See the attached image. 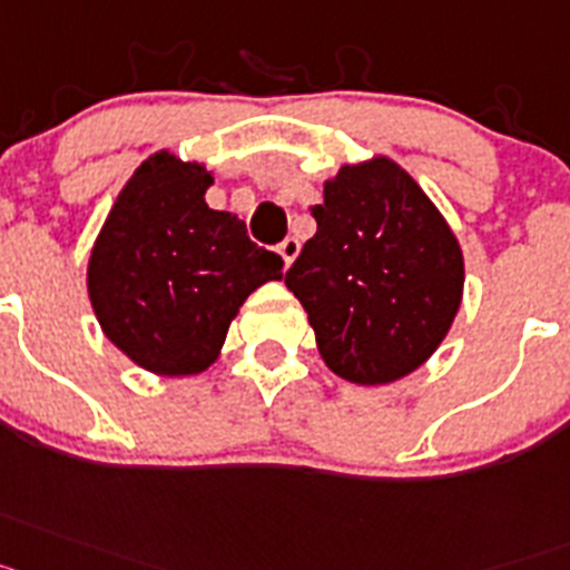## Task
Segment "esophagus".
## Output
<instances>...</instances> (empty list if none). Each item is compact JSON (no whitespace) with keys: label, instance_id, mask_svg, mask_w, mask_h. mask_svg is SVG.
Listing matches in <instances>:
<instances>
[{"label":"esophagus","instance_id":"34e87169","mask_svg":"<svg viewBox=\"0 0 570 570\" xmlns=\"http://www.w3.org/2000/svg\"><path fill=\"white\" fill-rule=\"evenodd\" d=\"M298 252H301V240H298V237H286L284 244L278 246V255L284 257L286 266H292V261L298 257Z\"/></svg>","mask_w":570,"mask_h":570}]
</instances>
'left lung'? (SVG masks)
<instances>
[{
  "instance_id": "obj_1",
  "label": "left lung",
  "mask_w": 570,
  "mask_h": 570,
  "mask_svg": "<svg viewBox=\"0 0 570 570\" xmlns=\"http://www.w3.org/2000/svg\"><path fill=\"white\" fill-rule=\"evenodd\" d=\"M309 212L318 232L284 281L326 367L364 387L422 367L464 292L462 246L442 212L387 155L344 163Z\"/></svg>"
}]
</instances>
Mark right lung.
<instances>
[{
	"label": "right lung",
	"mask_w": 570,
	"mask_h": 570,
	"mask_svg": "<svg viewBox=\"0 0 570 570\" xmlns=\"http://www.w3.org/2000/svg\"><path fill=\"white\" fill-rule=\"evenodd\" d=\"M215 171L160 148L128 177L91 246L86 286L106 338L146 373L209 370L229 324L284 261L235 212L209 209Z\"/></svg>",
	"instance_id": "1"
}]
</instances>
